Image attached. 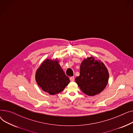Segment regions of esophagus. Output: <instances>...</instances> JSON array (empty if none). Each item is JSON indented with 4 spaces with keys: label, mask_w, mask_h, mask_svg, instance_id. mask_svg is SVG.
I'll use <instances>...</instances> for the list:
<instances>
[{
    "label": "esophagus",
    "mask_w": 133,
    "mask_h": 133,
    "mask_svg": "<svg viewBox=\"0 0 133 133\" xmlns=\"http://www.w3.org/2000/svg\"><path fill=\"white\" fill-rule=\"evenodd\" d=\"M70 80L71 82H74L75 81V77H71L70 78Z\"/></svg>",
    "instance_id": "esophagus-1"
}]
</instances>
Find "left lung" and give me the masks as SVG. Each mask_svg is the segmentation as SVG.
Listing matches in <instances>:
<instances>
[{
	"label": "left lung",
	"instance_id": "8db88e82",
	"mask_svg": "<svg viewBox=\"0 0 133 133\" xmlns=\"http://www.w3.org/2000/svg\"><path fill=\"white\" fill-rule=\"evenodd\" d=\"M109 79L108 70L103 62L93 57L85 58L80 66V75L75 81L85 94L94 96L106 87Z\"/></svg>",
	"mask_w": 133,
	"mask_h": 133
}]
</instances>
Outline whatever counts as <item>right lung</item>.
I'll list each match as a JSON object with an SVG mask.
<instances>
[{"mask_svg":"<svg viewBox=\"0 0 133 133\" xmlns=\"http://www.w3.org/2000/svg\"><path fill=\"white\" fill-rule=\"evenodd\" d=\"M35 79L43 91L51 95L60 93L70 83L57 58L44 61L36 70Z\"/></svg>","mask_w":133,"mask_h":133,"instance_id":"add662e5","label":"right lung"}]
</instances>
